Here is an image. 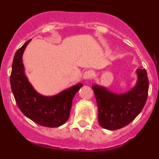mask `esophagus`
Wrapping results in <instances>:
<instances>
[{"mask_svg": "<svg viewBox=\"0 0 159 159\" xmlns=\"http://www.w3.org/2000/svg\"><path fill=\"white\" fill-rule=\"evenodd\" d=\"M92 77H93V71H90V70L86 71L83 74V79L84 80H91Z\"/></svg>", "mask_w": 159, "mask_h": 159, "instance_id": "obj_1", "label": "esophagus"}]
</instances>
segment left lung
Segmentation results:
<instances>
[{
    "label": "left lung",
    "mask_w": 159,
    "mask_h": 159,
    "mask_svg": "<svg viewBox=\"0 0 159 159\" xmlns=\"http://www.w3.org/2000/svg\"><path fill=\"white\" fill-rule=\"evenodd\" d=\"M136 73V85L127 93H113L97 84L92 87L99 109V123L103 128L113 130L127 126L145 106L149 89L147 73L139 68Z\"/></svg>",
    "instance_id": "1"
}]
</instances>
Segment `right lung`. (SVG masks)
Returning <instances> with one entry per match:
<instances>
[{"label": "right lung", "instance_id": "1", "mask_svg": "<svg viewBox=\"0 0 159 159\" xmlns=\"http://www.w3.org/2000/svg\"><path fill=\"white\" fill-rule=\"evenodd\" d=\"M31 40L16 51L12 61L10 84L18 107L34 123L47 127H60L70 116L73 97L83 86L77 84L53 96L38 93L25 75L22 57Z\"/></svg>", "mask_w": 159, "mask_h": 159}]
</instances>
